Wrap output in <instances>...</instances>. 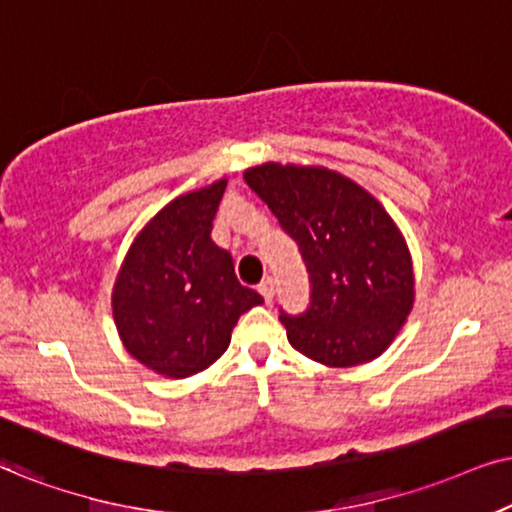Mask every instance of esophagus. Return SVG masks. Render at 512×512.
Instances as JSON below:
<instances>
[{
  "label": "esophagus",
  "mask_w": 512,
  "mask_h": 512,
  "mask_svg": "<svg viewBox=\"0 0 512 512\" xmlns=\"http://www.w3.org/2000/svg\"><path fill=\"white\" fill-rule=\"evenodd\" d=\"M257 290H260V295L264 297V302H267V304L274 300V281H271V278H264Z\"/></svg>",
  "instance_id": "esophagus-1"
}]
</instances>
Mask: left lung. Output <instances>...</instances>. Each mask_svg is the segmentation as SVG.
Instances as JSON below:
<instances>
[{
  "mask_svg": "<svg viewBox=\"0 0 512 512\" xmlns=\"http://www.w3.org/2000/svg\"><path fill=\"white\" fill-rule=\"evenodd\" d=\"M243 179L300 245L312 281L307 312L281 314L290 345L331 368L380 357L416 297L411 252L394 219L328 167L264 163Z\"/></svg>",
  "mask_w": 512,
  "mask_h": 512,
  "instance_id": "1",
  "label": "left lung"
}]
</instances>
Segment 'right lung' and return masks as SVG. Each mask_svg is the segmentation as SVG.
<instances>
[{
    "label": "right lung",
    "instance_id": "1",
    "mask_svg": "<svg viewBox=\"0 0 512 512\" xmlns=\"http://www.w3.org/2000/svg\"><path fill=\"white\" fill-rule=\"evenodd\" d=\"M226 179L174 198L129 245L113 286L122 345L165 378H189L222 357L238 316L262 295L238 283L234 260L212 243Z\"/></svg>",
    "mask_w": 512,
    "mask_h": 512
}]
</instances>
